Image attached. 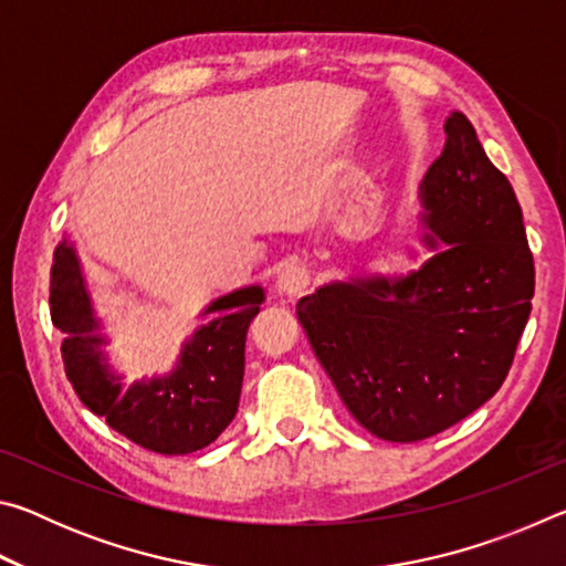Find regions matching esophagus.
<instances>
[{
  "instance_id": "obj_1",
  "label": "esophagus",
  "mask_w": 566,
  "mask_h": 566,
  "mask_svg": "<svg viewBox=\"0 0 566 566\" xmlns=\"http://www.w3.org/2000/svg\"><path fill=\"white\" fill-rule=\"evenodd\" d=\"M310 284H312V272L302 264H292L286 266V270H282L280 280H276V290H280V294L284 296H296L302 294Z\"/></svg>"
}]
</instances>
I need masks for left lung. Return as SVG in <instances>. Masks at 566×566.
<instances>
[{"mask_svg": "<svg viewBox=\"0 0 566 566\" xmlns=\"http://www.w3.org/2000/svg\"><path fill=\"white\" fill-rule=\"evenodd\" d=\"M421 181L424 222L444 242L397 280L334 282L296 304L314 354L359 424L387 442L444 432L510 375L534 296L514 189L462 112Z\"/></svg>", "mask_w": 566, "mask_h": 566, "instance_id": "obj_1", "label": "left lung"}]
</instances>
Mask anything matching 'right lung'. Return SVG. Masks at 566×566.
I'll use <instances>...</instances> for the list:
<instances>
[{
    "label": "right lung",
    "mask_w": 566,
    "mask_h": 566,
    "mask_svg": "<svg viewBox=\"0 0 566 566\" xmlns=\"http://www.w3.org/2000/svg\"><path fill=\"white\" fill-rule=\"evenodd\" d=\"M262 286H244L207 306L179 364L167 377L142 379L124 389L104 361L99 319L74 249L62 242L54 252L50 310L64 332L62 359L66 377L84 407L107 419L114 432L157 454H189L224 432L239 407L244 379V339L249 322L260 314Z\"/></svg>",
    "instance_id": "obj_1"
}]
</instances>
